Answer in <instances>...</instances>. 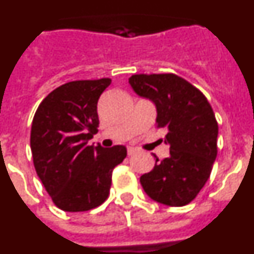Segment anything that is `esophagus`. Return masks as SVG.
<instances>
[{
	"instance_id": "obj_1",
	"label": "esophagus",
	"mask_w": 254,
	"mask_h": 254,
	"mask_svg": "<svg viewBox=\"0 0 254 254\" xmlns=\"http://www.w3.org/2000/svg\"><path fill=\"white\" fill-rule=\"evenodd\" d=\"M127 152H128V155H134L137 152V150L134 149V147H128V149H127Z\"/></svg>"
}]
</instances>
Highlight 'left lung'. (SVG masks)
Wrapping results in <instances>:
<instances>
[{"mask_svg": "<svg viewBox=\"0 0 254 254\" xmlns=\"http://www.w3.org/2000/svg\"><path fill=\"white\" fill-rule=\"evenodd\" d=\"M137 95L155 103L156 127L165 128L170 155L141 176L150 198L163 205H188L210 178L217 155V126L207 98L174 73H138L128 78Z\"/></svg>", "mask_w": 254, "mask_h": 254, "instance_id": "left-lung-1", "label": "left lung"}]
</instances>
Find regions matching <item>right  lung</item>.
Segmentation results:
<instances>
[{"mask_svg": "<svg viewBox=\"0 0 254 254\" xmlns=\"http://www.w3.org/2000/svg\"><path fill=\"white\" fill-rule=\"evenodd\" d=\"M108 77L61 85L42 100L33 118L30 147L35 172L58 208L89 211L109 196L112 172L127 156L123 145L104 149L87 141L98 132V100Z\"/></svg>", "mask_w": 254, "mask_h": 254, "instance_id": "right-lung-1", "label": "right lung"}]
</instances>
